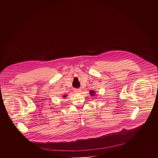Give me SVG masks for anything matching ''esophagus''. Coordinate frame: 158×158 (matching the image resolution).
Listing matches in <instances>:
<instances>
[{"instance_id":"obj_1","label":"esophagus","mask_w":158,"mask_h":158,"mask_svg":"<svg viewBox=\"0 0 158 158\" xmlns=\"http://www.w3.org/2000/svg\"><path fill=\"white\" fill-rule=\"evenodd\" d=\"M81 92V90H80L79 89H76L75 90V92L76 94H79Z\"/></svg>"}]
</instances>
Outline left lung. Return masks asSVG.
<instances>
[{"instance_id": "1", "label": "left lung", "mask_w": 158, "mask_h": 158, "mask_svg": "<svg viewBox=\"0 0 158 158\" xmlns=\"http://www.w3.org/2000/svg\"><path fill=\"white\" fill-rule=\"evenodd\" d=\"M89 94H90V96L94 97L95 95V92L94 90H90Z\"/></svg>"}]
</instances>
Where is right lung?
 Returning <instances> with one entry per match:
<instances>
[{"mask_svg":"<svg viewBox=\"0 0 158 158\" xmlns=\"http://www.w3.org/2000/svg\"><path fill=\"white\" fill-rule=\"evenodd\" d=\"M66 97H67V95H63V98H66Z\"/></svg>","mask_w":158,"mask_h":158,"instance_id":"right-lung-1","label":"right lung"}]
</instances>
